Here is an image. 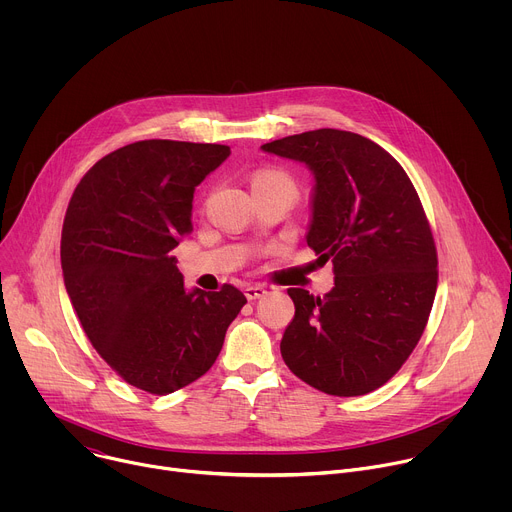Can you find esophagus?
Instances as JSON below:
<instances>
[{"instance_id":"obj_1","label":"esophagus","mask_w":512,"mask_h":512,"mask_svg":"<svg viewBox=\"0 0 512 512\" xmlns=\"http://www.w3.org/2000/svg\"><path fill=\"white\" fill-rule=\"evenodd\" d=\"M243 291H245V298H247L249 302L259 300V298H263V296L267 294V289H265L263 285H259V283H255V285H247Z\"/></svg>"}]
</instances>
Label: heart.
Listing matches in <instances>:
<instances>
[{
    "label": "heart",
    "mask_w": 512,
    "mask_h": 512,
    "mask_svg": "<svg viewBox=\"0 0 512 512\" xmlns=\"http://www.w3.org/2000/svg\"><path fill=\"white\" fill-rule=\"evenodd\" d=\"M279 182L294 186V180H291L285 172H279V170H261L253 176V188L261 186V184H279Z\"/></svg>",
    "instance_id": "obj_1"
}]
</instances>
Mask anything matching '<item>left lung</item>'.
<instances>
[{"instance_id": "8db88e82", "label": "left lung", "mask_w": 512, "mask_h": 512, "mask_svg": "<svg viewBox=\"0 0 512 512\" xmlns=\"http://www.w3.org/2000/svg\"><path fill=\"white\" fill-rule=\"evenodd\" d=\"M261 150L312 170L306 241L334 265L324 298L287 289L296 316L281 356L322 393L367 395L403 367L433 306L437 253L421 200L401 164L352 131H306Z\"/></svg>"}]
</instances>
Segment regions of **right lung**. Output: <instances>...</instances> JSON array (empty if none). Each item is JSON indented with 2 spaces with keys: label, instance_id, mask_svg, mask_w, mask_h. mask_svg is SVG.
<instances>
[{
  "label": "right lung",
  "instance_id": "right-lung-1",
  "mask_svg": "<svg viewBox=\"0 0 512 512\" xmlns=\"http://www.w3.org/2000/svg\"><path fill=\"white\" fill-rule=\"evenodd\" d=\"M229 145L135 141L101 158L72 194L60 241L68 298L109 367L152 395L200 379L247 298L186 291L172 249L192 231L196 186Z\"/></svg>",
  "mask_w": 512,
  "mask_h": 512
}]
</instances>
